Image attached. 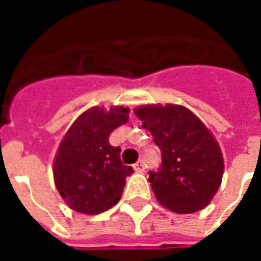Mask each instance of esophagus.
Wrapping results in <instances>:
<instances>
[{"label": "esophagus", "instance_id": "1", "mask_svg": "<svg viewBox=\"0 0 261 261\" xmlns=\"http://www.w3.org/2000/svg\"><path fill=\"white\" fill-rule=\"evenodd\" d=\"M134 170L136 172H144V162H142L141 159L137 164H134Z\"/></svg>", "mask_w": 261, "mask_h": 261}]
</instances>
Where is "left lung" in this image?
<instances>
[{"label": "left lung", "mask_w": 261, "mask_h": 261, "mask_svg": "<svg viewBox=\"0 0 261 261\" xmlns=\"http://www.w3.org/2000/svg\"><path fill=\"white\" fill-rule=\"evenodd\" d=\"M134 113L161 149V166L149 172L156 200L177 214L207 207L224 173L222 152L213 134L196 114L179 105H147Z\"/></svg>", "instance_id": "8db88e82"}]
</instances>
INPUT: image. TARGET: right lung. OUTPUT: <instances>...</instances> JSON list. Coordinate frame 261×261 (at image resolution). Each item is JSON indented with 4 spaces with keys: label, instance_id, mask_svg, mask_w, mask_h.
<instances>
[{
    "label": "right lung",
    "instance_id": "obj_1",
    "mask_svg": "<svg viewBox=\"0 0 261 261\" xmlns=\"http://www.w3.org/2000/svg\"><path fill=\"white\" fill-rule=\"evenodd\" d=\"M128 121V109L92 108L69 127L54 159V183L76 213L96 215L117 204L133 168L120 159L109 137Z\"/></svg>",
    "mask_w": 261,
    "mask_h": 261
}]
</instances>
